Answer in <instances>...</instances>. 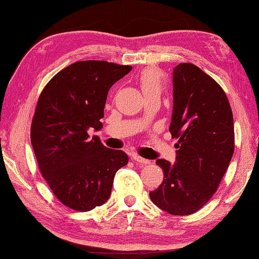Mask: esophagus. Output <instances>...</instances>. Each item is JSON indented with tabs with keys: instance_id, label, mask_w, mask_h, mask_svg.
Returning a JSON list of instances; mask_svg holds the SVG:
<instances>
[{
	"instance_id": "esophagus-1",
	"label": "esophagus",
	"mask_w": 259,
	"mask_h": 259,
	"mask_svg": "<svg viewBox=\"0 0 259 259\" xmlns=\"http://www.w3.org/2000/svg\"><path fill=\"white\" fill-rule=\"evenodd\" d=\"M133 160L136 161V162H138V163H142V164L150 163V161L148 160V159L142 158V157H140V156H138V155H134V156H133Z\"/></svg>"
}]
</instances>
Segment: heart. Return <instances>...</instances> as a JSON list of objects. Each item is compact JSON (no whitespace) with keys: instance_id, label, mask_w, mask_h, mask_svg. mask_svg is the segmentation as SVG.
I'll return each instance as SVG.
<instances>
[{"instance_id":"b5f03b06","label":"heart","mask_w":259,"mask_h":259,"mask_svg":"<svg viewBox=\"0 0 259 259\" xmlns=\"http://www.w3.org/2000/svg\"><path fill=\"white\" fill-rule=\"evenodd\" d=\"M139 85L144 96L160 95L161 92V76L158 71L153 69H147L139 76Z\"/></svg>"}]
</instances>
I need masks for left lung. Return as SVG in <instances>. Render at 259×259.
<instances>
[{
  "mask_svg": "<svg viewBox=\"0 0 259 259\" xmlns=\"http://www.w3.org/2000/svg\"><path fill=\"white\" fill-rule=\"evenodd\" d=\"M174 108L169 131L178 139L176 162L158 159L163 181L150 191L162 210L186 216L210 200L235 149L232 108L223 88L192 63L174 69Z\"/></svg>",
  "mask_w": 259,
  "mask_h": 259,
  "instance_id": "obj_1",
  "label": "left lung"
}]
</instances>
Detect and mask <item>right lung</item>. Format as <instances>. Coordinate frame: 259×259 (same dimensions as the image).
<instances>
[{
	"instance_id": "add662e5",
	"label": "right lung",
	"mask_w": 259,
	"mask_h": 259,
	"mask_svg": "<svg viewBox=\"0 0 259 259\" xmlns=\"http://www.w3.org/2000/svg\"><path fill=\"white\" fill-rule=\"evenodd\" d=\"M131 70L107 61L75 62L54 75L38 98L31 124L33 150L54 196L73 210L103 205L115 172L128 163L122 150L90 139L88 131L102 129L108 91Z\"/></svg>"
}]
</instances>
